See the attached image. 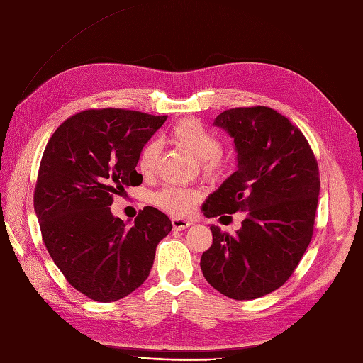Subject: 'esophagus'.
Segmentation results:
<instances>
[{
	"label": "esophagus",
	"instance_id": "1",
	"mask_svg": "<svg viewBox=\"0 0 363 363\" xmlns=\"http://www.w3.org/2000/svg\"><path fill=\"white\" fill-rule=\"evenodd\" d=\"M171 224L175 230H184V229H188L192 223L188 220H183V218H172Z\"/></svg>",
	"mask_w": 363,
	"mask_h": 363
}]
</instances>
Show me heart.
I'll return each mask as SVG.
<instances>
[{
  "mask_svg": "<svg viewBox=\"0 0 363 363\" xmlns=\"http://www.w3.org/2000/svg\"><path fill=\"white\" fill-rule=\"evenodd\" d=\"M168 139L177 148L191 154L197 159L200 174L203 179L215 182L223 179L230 168V155L220 150L218 137L212 133L208 126L195 117H184L177 123H174L168 133ZM159 159V145L155 142L146 143L140 154L137 166L143 175H151L154 172L155 163ZM199 200V192L188 188H166L154 192L151 195V203L155 208L175 217L188 215Z\"/></svg>",
  "mask_w": 363,
  "mask_h": 363,
  "instance_id": "1",
  "label": "heart"
}]
</instances>
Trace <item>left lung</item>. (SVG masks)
I'll return each instance as SVG.
<instances>
[{
  "label": "left lung",
  "instance_id": "left-lung-1",
  "mask_svg": "<svg viewBox=\"0 0 363 363\" xmlns=\"http://www.w3.org/2000/svg\"><path fill=\"white\" fill-rule=\"evenodd\" d=\"M213 125L232 137L238 171L206 200V217L244 212L235 235L212 224V246L200 266L213 289L232 299H257L279 289L313 237L320 189L308 140L286 116L269 106L223 111Z\"/></svg>",
  "mask_w": 363,
  "mask_h": 363
}]
</instances>
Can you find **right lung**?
Instances as JSON below:
<instances>
[{"instance_id":"1","label":"right lung","mask_w":363,"mask_h":363,"mask_svg":"<svg viewBox=\"0 0 363 363\" xmlns=\"http://www.w3.org/2000/svg\"><path fill=\"white\" fill-rule=\"evenodd\" d=\"M166 117L91 108L68 117L47 142L33 194L43 241L68 284L93 301L113 302L140 287L172 229L151 206L131 228L110 211L114 195L142 184L139 154Z\"/></svg>"}]
</instances>
